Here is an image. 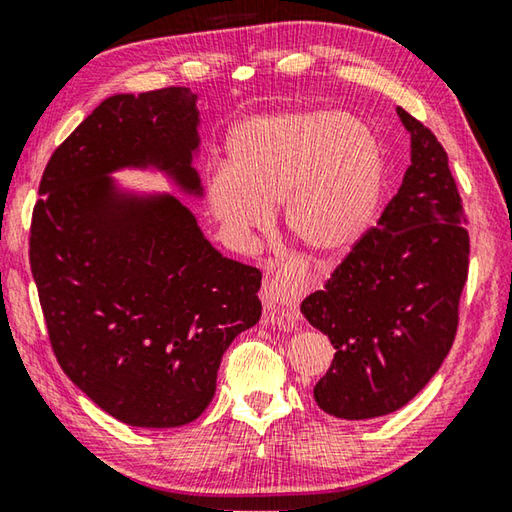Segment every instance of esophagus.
<instances>
[{
    "mask_svg": "<svg viewBox=\"0 0 512 512\" xmlns=\"http://www.w3.org/2000/svg\"><path fill=\"white\" fill-rule=\"evenodd\" d=\"M266 298L277 307V316L284 325L293 327L298 318V302L305 293V275L298 266H284L264 284Z\"/></svg>",
    "mask_w": 512,
    "mask_h": 512,
    "instance_id": "esophagus-1",
    "label": "esophagus"
}]
</instances>
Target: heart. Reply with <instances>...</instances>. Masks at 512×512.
<instances>
[{
	"instance_id": "heart-1",
	"label": "heart",
	"mask_w": 512,
	"mask_h": 512,
	"mask_svg": "<svg viewBox=\"0 0 512 512\" xmlns=\"http://www.w3.org/2000/svg\"><path fill=\"white\" fill-rule=\"evenodd\" d=\"M386 153L368 121L336 110H284L239 124L228 167L207 176V205L239 241L273 223L284 205L293 237L316 253L357 244L379 210Z\"/></svg>"
}]
</instances>
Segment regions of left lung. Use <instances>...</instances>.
Returning <instances> with one entry per match:
<instances>
[{"mask_svg": "<svg viewBox=\"0 0 512 512\" xmlns=\"http://www.w3.org/2000/svg\"><path fill=\"white\" fill-rule=\"evenodd\" d=\"M397 117L411 137L400 189L300 305L336 350L314 400L341 420L381 418L429 384L452 350L467 280L470 237L447 153L409 112Z\"/></svg>", "mask_w": 512, "mask_h": 512, "instance_id": "obj_1", "label": "left lung"}]
</instances>
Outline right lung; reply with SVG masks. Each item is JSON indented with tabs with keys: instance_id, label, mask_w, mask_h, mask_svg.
Returning a JSON list of instances; mask_svg holds the SVG:
<instances>
[{
	"instance_id": "add662e5",
	"label": "right lung",
	"mask_w": 512,
	"mask_h": 512,
	"mask_svg": "<svg viewBox=\"0 0 512 512\" xmlns=\"http://www.w3.org/2000/svg\"><path fill=\"white\" fill-rule=\"evenodd\" d=\"M189 88L115 94L58 146L31 221V273L65 375L119 422H194L223 352L259 323L255 266L223 257L194 212L112 173L158 171L203 198L201 112Z\"/></svg>"
}]
</instances>
